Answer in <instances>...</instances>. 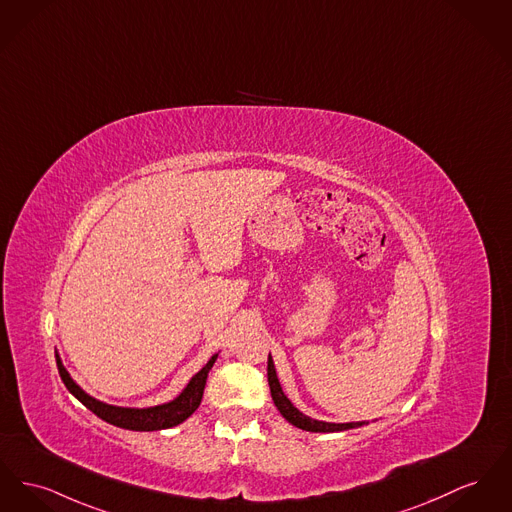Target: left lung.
Returning <instances> with one entry per match:
<instances>
[{
	"label": "left lung",
	"mask_w": 512,
	"mask_h": 512,
	"mask_svg": "<svg viewBox=\"0 0 512 512\" xmlns=\"http://www.w3.org/2000/svg\"><path fill=\"white\" fill-rule=\"evenodd\" d=\"M267 375H269V387H271V396L278 408V412L290 421L292 425L305 429V431H313V433H332V431H346V429H354L363 425V421H352V423H329V421H317L303 416L298 408H294V404L286 398V394L282 392V387L278 383L276 371H274V363L269 356V367H267Z\"/></svg>",
	"instance_id": "obj_1"
}]
</instances>
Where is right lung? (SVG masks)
I'll list each match as a JSON object with an SVG mask.
<instances>
[{
    "instance_id": "right-lung-1",
    "label": "right lung",
    "mask_w": 512,
    "mask_h": 512,
    "mask_svg": "<svg viewBox=\"0 0 512 512\" xmlns=\"http://www.w3.org/2000/svg\"><path fill=\"white\" fill-rule=\"evenodd\" d=\"M58 361V371H60L61 381L67 387V391L71 392L77 400H81L92 414H96L100 420L108 421L116 427L123 429H131V431H158V429H168L174 427L181 421L187 420L201 404L203 400V391L207 385V375L211 371L216 356H212L209 363L189 381V385L183 389L180 396L168 404L162 406H154V408H118V406H110L104 402H98L96 398L89 396L81 387L75 385V381L69 377V373L65 371V367L61 365V360L56 356Z\"/></svg>"
}]
</instances>
